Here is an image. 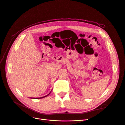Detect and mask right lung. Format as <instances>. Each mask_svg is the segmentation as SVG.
Wrapping results in <instances>:
<instances>
[{
    "label": "right lung",
    "mask_w": 125,
    "mask_h": 125,
    "mask_svg": "<svg viewBox=\"0 0 125 125\" xmlns=\"http://www.w3.org/2000/svg\"><path fill=\"white\" fill-rule=\"evenodd\" d=\"M51 93V92L49 93L48 95H46V96H43V97H37V98H35V99H42V98H43V97H46L47 95H48L49 94H50Z\"/></svg>",
    "instance_id": "add662e5"
}]
</instances>
